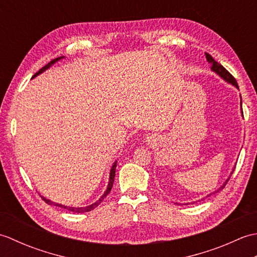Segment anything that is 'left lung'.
Listing matches in <instances>:
<instances>
[{
	"label": "left lung",
	"mask_w": 257,
	"mask_h": 257,
	"mask_svg": "<svg viewBox=\"0 0 257 257\" xmlns=\"http://www.w3.org/2000/svg\"><path fill=\"white\" fill-rule=\"evenodd\" d=\"M205 57H206V61L211 64V70H212L213 73H215L217 76H220V77H221L223 80H225L227 84H231V85H233L234 87H235V88L238 89V86H237V83H236L235 78H234L233 76H232L230 73H228L227 70H226L224 67H223L221 64L215 62L214 58H213L211 55H209V54H206V53H205ZM241 112H242V114H243V110H242V97H241ZM234 168H235V167H234ZM233 171H234V169L232 170L231 174L233 173ZM231 174H230V177H231ZM230 177H228V178L225 180V182L223 183V185H221V187H220L219 189H216L215 191H213V192H211L210 194H207L206 196H209V195H212V194H215V193H217V192H220V191L225 187V184L227 183L228 180H230ZM206 196H205V198H206ZM203 199H204V198H203ZM199 201H200V200H199Z\"/></svg>",
	"instance_id": "1"
}]
</instances>
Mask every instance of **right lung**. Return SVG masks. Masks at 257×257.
Masks as SVG:
<instances>
[{
  "mask_svg": "<svg viewBox=\"0 0 257 257\" xmlns=\"http://www.w3.org/2000/svg\"><path fill=\"white\" fill-rule=\"evenodd\" d=\"M61 59H64V56H61V57H57V58H55V59H53L52 62H50L48 63L46 66H44L43 68H41L40 70H38V72L33 76V78H35L36 76H38L40 74H42V73H44L46 69H48L50 67H52L54 64H56L58 61H61ZM116 167H117V160L113 162V165H112V167L110 168V172H109V181H108V185H107V189H106V191L105 192H103V194L100 196L99 199H98L96 202H94V203H91V204H89V205H87V206H67V205H64V204H61V203H56V202H53V201H51V200H48V199H46L45 196H42L43 198V200H44L47 204H50V205H56V206H59V207H63V209H67L68 211H70V212H74V213H85V212H89V211H91V210H94L95 207H97L98 205H99L101 202H102V200L106 198V196L109 194V192H110L111 191V188H112V184H113V181H114V176H116Z\"/></svg>",
  "mask_w": 257,
  "mask_h": 257,
  "instance_id": "obj_1",
  "label": "right lung"
}]
</instances>
